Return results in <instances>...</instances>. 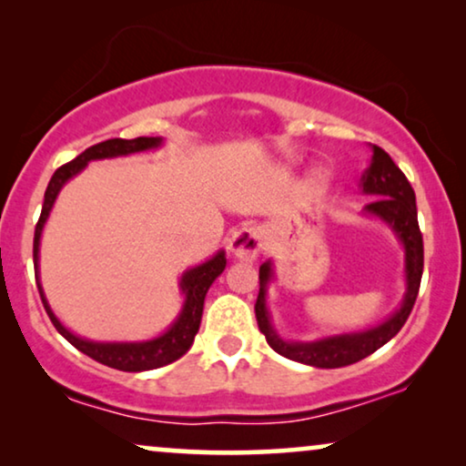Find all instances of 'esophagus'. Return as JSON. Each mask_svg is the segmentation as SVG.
Masks as SVG:
<instances>
[{"label": "esophagus", "mask_w": 466, "mask_h": 466, "mask_svg": "<svg viewBox=\"0 0 466 466\" xmlns=\"http://www.w3.org/2000/svg\"><path fill=\"white\" fill-rule=\"evenodd\" d=\"M228 250L239 260H254L263 250V231L258 227H241L228 241Z\"/></svg>", "instance_id": "obj_1"}]
</instances>
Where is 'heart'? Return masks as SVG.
I'll list each match as a JSON object with an SVG mask.
<instances>
[{"label": "heart", "instance_id": "b5f03b06", "mask_svg": "<svg viewBox=\"0 0 466 466\" xmlns=\"http://www.w3.org/2000/svg\"><path fill=\"white\" fill-rule=\"evenodd\" d=\"M316 182H318V184H322V182H324V177H322V176H318V177H316Z\"/></svg>", "mask_w": 466, "mask_h": 466}]
</instances>
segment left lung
Instances as JSON below:
<instances>
[{
  "mask_svg": "<svg viewBox=\"0 0 466 466\" xmlns=\"http://www.w3.org/2000/svg\"><path fill=\"white\" fill-rule=\"evenodd\" d=\"M371 163L360 176L362 195H373L378 199L367 203L362 214L380 218L388 228L397 235L405 252V295L400 308L390 318L380 322L378 327L356 330V333H341L322 337L316 341H289L278 333L271 322L269 308H267V286L273 279V263L265 260L258 269V299L254 305L257 311V322L260 333L269 346L278 354L286 359L303 362V365L318 369H337L352 365L367 359L375 350L392 339L394 335L403 329L407 318L411 314L413 303H416L420 279L424 269V246L422 233L418 227V209H416V193H413L410 180L400 171L386 150L380 146H371Z\"/></svg>",
  "mask_w": 466,
  "mask_h": 466,
  "instance_id": "left-lung-1",
  "label": "left lung"
}]
</instances>
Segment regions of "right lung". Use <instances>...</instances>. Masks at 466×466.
<instances>
[{"label": "right lung", "instance_id": "add662e5", "mask_svg": "<svg viewBox=\"0 0 466 466\" xmlns=\"http://www.w3.org/2000/svg\"><path fill=\"white\" fill-rule=\"evenodd\" d=\"M161 146H163V137H136V139L116 137V139H106V142L95 144L91 148H86L82 155L76 157L74 161H69L63 165V167L56 169L53 177H50L46 193H44L40 220H37L35 225V235H34L35 282H37V290H40L44 309H46L50 322L55 324V329L59 330V333L66 337L76 350H80L82 354L91 356L93 360L101 362V365L118 369V371H133V373L150 371V369L169 365V362L177 360L180 356L188 352V348L193 346L195 341L197 330H199L203 301H206L209 286L214 284V279L218 278L227 267L225 250H218L212 258H208L206 263L190 267V269L182 273L180 278V290L184 295L182 309L165 333L146 341H91L72 333L67 327H63L59 318L55 316V311L50 309L48 299L44 295V289L40 282V238H42L44 225H46L50 216V209H53L61 188L66 187L74 176H78L88 163L101 161V158L136 155V152L155 150V148H161Z\"/></svg>", "mask_w": 466, "mask_h": 466}]
</instances>
